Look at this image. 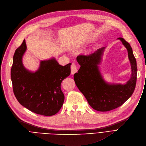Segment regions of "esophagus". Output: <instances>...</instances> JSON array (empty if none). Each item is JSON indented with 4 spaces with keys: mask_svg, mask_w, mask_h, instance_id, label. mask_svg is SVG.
<instances>
[{
    "mask_svg": "<svg viewBox=\"0 0 146 146\" xmlns=\"http://www.w3.org/2000/svg\"><path fill=\"white\" fill-rule=\"evenodd\" d=\"M77 71L78 70H77L76 66L74 64H72L71 65V74L74 75L75 73H76L77 72Z\"/></svg>",
    "mask_w": 146,
    "mask_h": 146,
    "instance_id": "1",
    "label": "esophagus"
}]
</instances>
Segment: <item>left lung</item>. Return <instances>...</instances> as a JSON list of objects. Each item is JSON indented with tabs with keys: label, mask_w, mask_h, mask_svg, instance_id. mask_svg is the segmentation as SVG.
Wrapping results in <instances>:
<instances>
[{
	"label": "left lung",
	"mask_w": 146,
	"mask_h": 146,
	"mask_svg": "<svg viewBox=\"0 0 146 146\" xmlns=\"http://www.w3.org/2000/svg\"><path fill=\"white\" fill-rule=\"evenodd\" d=\"M117 39L127 49L131 65L130 78L125 84L110 83L104 79L99 65L106 46L99 48L91 54L76 57L81 66L74 75L75 84L90 106L98 111H108L121 106L135 90L137 68L132 48L123 38Z\"/></svg>",
	"instance_id": "left-lung-1"
}]
</instances>
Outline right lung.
Segmentation results:
<instances>
[{"mask_svg": "<svg viewBox=\"0 0 146 146\" xmlns=\"http://www.w3.org/2000/svg\"><path fill=\"white\" fill-rule=\"evenodd\" d=\"M27 49L24 39L13 55L11 75L15 96L22 106L32 112L54 115L63 105L65 97L61 84L70 75L71 64L62 66L52 57L42 60L38 70L32 71L23 64Z\"/></svg>", "mask_w": 146, "mask_h": 146, "instance_id": "right-lung-1", "label": "right lung"}]
</instances>
